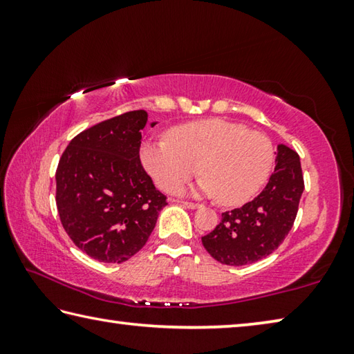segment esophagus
<instances>
[{
	"instance_id": "obj_1",
	"label": "esophagus",
	"mask_w": 354,
	"mask_h": 354,
	"mask_svg": "<svg viewBox=\"0 0 354 354\" xmlns=\"http://www.w3.org/2000/svg\"><path fill=\"white\" fill-rule=\"evenodd\" d=\"M181 205L184 207H187V209H198V207H201V205H198V203H190V201H181Z\"/></svg>"
}]
</instances>
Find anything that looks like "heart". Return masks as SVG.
<instances>
[{
    "label": "heart",
    "instance_id": "obj_1",
    "mask_svg": "<svg viewBox=\"0 0 354 354\" xmlns=\"http://www.w3.org/2000/svg\"><path fill=\"white\" fill-rule=\"evenodd\" d=\"M140 160L165 192L178 190L200 165L203 178L192 192L218 196L225 206H239L266 184L273 164V147L267 136L214 117L178 124L167 133V139L143 142Z\"/></svg>",
    "mask_w": 354,
    "mask_h": 354
}]
</instances>
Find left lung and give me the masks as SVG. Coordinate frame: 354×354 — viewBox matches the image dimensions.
<instances>
[{
    "label": "left lung",
    "instance_id": "obj_1",
    "mask_svg": "<svg viewBox=\"0 0 354 354\" xmlns=\"http://www.w3.org/2000/svg\"><path fill=\"white\" fill-rule=\"evenodd\" d=\"M304 190L299 156L279 143L274 171L253 201L221 214V221L201 242L225 266H248L277 250L292 230Z\"/></svg>",
    "mask_w": 354,
    "mask_h": 354
}]
</instances>
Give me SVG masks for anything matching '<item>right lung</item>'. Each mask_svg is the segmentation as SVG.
<instances>
[{"instance_id":"1","label":"right lung","mask_w":354,"mask_h":354,"mask_svg":"<svg viewBox=\"0 0 354 354\" xmlns=\"http://www.w3.org/2000/svg\"><path fill=\"white\" fill-rule=\"evenodd\" d=\"M147 120L145 111H131L95 124L59 160L56 206L64 230L100 262H124L142 250L167 205L140 164Z\"/></svg>"}]
</instances>
